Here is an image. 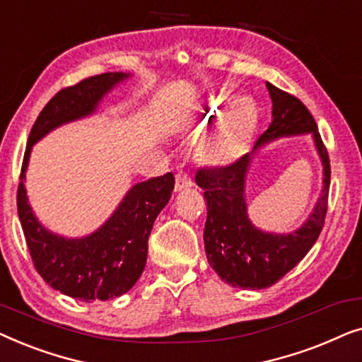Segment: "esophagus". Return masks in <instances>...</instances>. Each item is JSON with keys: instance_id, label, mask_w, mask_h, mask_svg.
I'll return each mask as SVG.
<instances>
[{"instance_id": "1", "label": "esophagus", "mask_w": 362, "mask_h": 362, "mask_svg": "<svg viewBox=\"0 0 362 362\" xmlns=\"http://www.w3.org/2000/svg\"><path fill=\"white\" fill-rule=\"evenodd\" d=\"M194 182H192L191 176L187 175L186 171H180L176 175V191H182V189H187V187H191Z\"/></svg>"}]
</instances>
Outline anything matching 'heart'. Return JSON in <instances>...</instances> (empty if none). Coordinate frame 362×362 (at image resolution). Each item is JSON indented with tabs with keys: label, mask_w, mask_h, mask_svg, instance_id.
I'll return each mask as SVG.
<instances>
[{
	"label": "heart",
	"mask_w": 362,
	"mask_h": 362,
	"mask_svg": "<svg viewBox=\"0 0 362 362\" xmlns=\"http://www.w3.org/2000/svg\"><path fill=\"white\" fill-rule=\"evenodd\" d=\"M224 97L207 98L201 107V125H211L221 118L216 132L202 145L201 155L211 165H227L244 151L259 123V110L250 97H239L229 110Z\"/></svg>",
	"instance_id": "b5f03b06"
}]
</instances>
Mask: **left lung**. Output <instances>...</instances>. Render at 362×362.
<instances>
[{
	"label": "left lung",
	"instance_id": "1",
	"mask_svg": "<svg viewBox=\"0 0 362 362\" xmlns=\"http://www.w3.org/2000/svg\"><path fill=\"white\" fill-rule=\"evenodd\" d=\"M272 98V120L254 151L221 168H202L196 173L204 189L207 219L204 247L207 260L226 284L235 288L262 290L276 284L318 240L328 211L331 168L316 122L301 100L267 82ZM311 132L324 163V191L309 221L290 235H270L251 224L246 216L245 176L256 148L275 137Z\"/></svg>",
	"mask_w": 362,
	"mask_h": 362
}]
</instances>
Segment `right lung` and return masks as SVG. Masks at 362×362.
Returning a JSON list of instances; mask_svg holds the SVG:
<instances>
[{
  "label": "right lung",
  "instance_id": "right-lung-1",
  "mask_svg": "<svg viewBox=\"0 0 362 362\" xmlns=\"http://www.w3.org/2000/svg\"><path fill=\"white\" fill-rule=\"evenodd\" d=\"M130 77L105 72L59 90L42 108L29 133L18 186V214L29 254L47 285L72 298L112 300L127 293L146 265L148 237L175 189L173 173L138 182L100 229L81 239L52 234L36 219L28 202L26 170L33 145L64 123L87 117L107 92Z\"/></svg>",
  "mask_w": 362,
  "mask_h": 362
}]
</instances>
